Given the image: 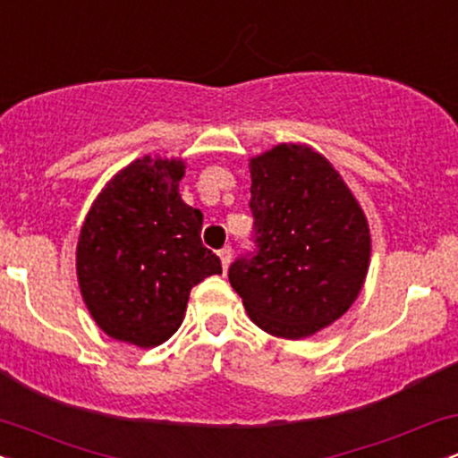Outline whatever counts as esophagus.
<instances>
[{
    "mask_svg": "<svg viewBox=\"0 0 458 458\" xmlns=\"http://www.w3.org/2000/svg\"><path fill=\"white\" fill-rule=\"evenodd\" d=\"M219 259H222V267H224V271H225V269H228L230 260H233V247L224 245L222 250H219Z\"/></svg>",
    "mask_w": 458,
    "mask_h": 458,
    "instance_id": "1",
    "label": "esophagus"
}]
</instances>
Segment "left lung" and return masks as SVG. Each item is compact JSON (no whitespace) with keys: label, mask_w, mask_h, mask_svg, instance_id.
I'll return each instance as SVG.
<instances>
[{"label":"left lung","mask_w":458,"mask_h":458,"mask_svg":"<svg viewBox=\"0 0 458 458\" xmlns=\"http://www.w3.org/2000/svg\"><path fill=\"white\" fill-rule=\"evenodd\" d=\"M254 250L230 284L267 334L297 340L340 318L370 259V233L338 172L308 146L280 144L250 161Z\"/></svg>","instance_id":"1"}]
</instances>
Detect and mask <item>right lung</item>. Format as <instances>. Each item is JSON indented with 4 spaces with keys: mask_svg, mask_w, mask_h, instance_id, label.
I'll list each match as a JSON object with an SVG mask.
<instances>
[{
    "mask_svg": "<svg viewBox=\"0 0 458 458\" xmlns=\"http://www.w3.org/2000/svg\"><path fill=\"white\" fill-rule=\"evenodd\" d=\"M185 163L133 161L103 189L77 243L83 301L105 334L141 349L181 327L191 288L222 273L202 213L181 199Z\"/></svg>",
    "mask_w": 458,
    "mask_h": 458,
    "instance_id": "obj_1",
    "label": "right lung"
}]
</instances>
